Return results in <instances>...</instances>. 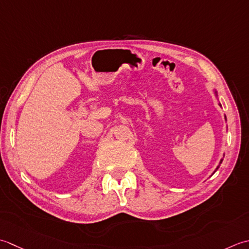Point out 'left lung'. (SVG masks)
<instances>
[{
    "label": "left lung",
    "instance_id": "obj_1",
    "mask_svg": "<svg viewBox=\"0 0 249 249\" xmlns=\"http://www.w3.org/2000/svg\"><path fill=\"white\" fill-rule=\"evenodd\" d=\"M214 93H215V95L217 96V99H218V93H217V90H216V89H214ZM219 105L221 106V104H220V103H219ZM225 119L227 120V117H226V115H225ZM224 157H225V154H224ZM222 160H224V159H222V158H221V159H220V161H219V164H218V165H217V167H216V170L214 171V173H215V172H216V171H217L218 169H219V166H220V164H221V162H222ZM214 173H213V174H214ZM213 174H212V175H213Z\"/></svg>",
    "mask_w": 249,
    "mask_h": 249
}]
</instances>
